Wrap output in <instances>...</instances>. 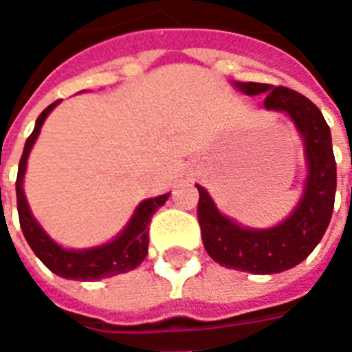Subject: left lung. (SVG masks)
<instances>
[{
    "label": "left lung",
    "instance_id": "left-lung-1",
    "mask_svg": "<svg viewBox=\"0 0 352 352\" xmlns=\"http://www.w3.org/2000/svg\"><path fill=\"white\" fill-rule=\"evenodd\" d=\"M247 96L264 94V109L283 113L303 143L305 181L300 201L270 228H249L219 211L211 194L199 192L198 221L207 254L224 267L272 275L287 272L309 256L330 224L336 199V158L332 135L318 107L302 94L262 82H232Z\"/></svg>",
    "mask_w": 352,
    "mask_h": 352
}]
</instances>
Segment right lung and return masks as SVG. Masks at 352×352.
Instances as JSON below:
<instances>
[{
    "instance_id": "1",
    "label": "right lung",
    "mask_w": 352,
    "mask_h": 352,
    "mask_svg": "<svg viewBox=\"0 0 352 352\" xmlns=\"http://www.w3.org/2000/svg\"><path fill=\"white\" fill-rule=\"evenodd\" d=\"M58 103L60 101H54L52 105H49L35 120V128L32 135L26 139L24 153L20 158L19 175H16V207H19L22 234L26 237L28 245L32 247V251L35 252V256L41 260L50 272L64 277V279L98 280L113 277L118 273L131 272L145 260L146 252H148V222L153 219V214L166 204L169 192L156 196V198L143 199L135 207L131 219L120 234H116L107 243L88 247V249H67V247L56 243L43 230V226L37 222L32 209L28 206L26 194H24L28 156L41 133V126Z\"/></svg>"
}]
</instances>
